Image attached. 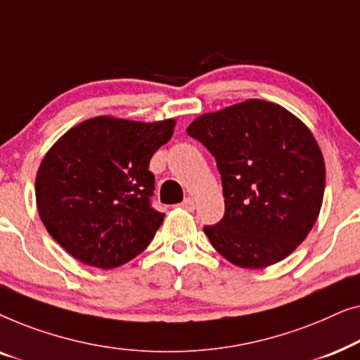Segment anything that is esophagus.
I'll use <instances>...</instances> for the list:
<instances>
[{"label":"esophagus","mask_w":360,"mask_h":360,"mask_svg":"<svg viewBox=\"0 0 360 360\" xmlns=\"http://www.w3.org/2000/svg\"><path fill=\"white\" fill-rule=\"evenodd\" d=\"M181 208L186 210V211H193L196 208V201L188 196V198H185L184 203H181Z\"/></svg>","instance_id":"obj_1"}]
</instances>
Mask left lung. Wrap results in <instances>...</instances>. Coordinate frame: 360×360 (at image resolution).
I'll use <instances>...</instances> for the list:
<instances>
[{"label":"left lung","mask_w":360,"mask_h":360,"mask_svg":"<svg viewBox=\"0 0 360 360\" xmlns=\"http://www.w3.org/2000/svg\"><path fill=\"white\" fill-rule=\"evenodd\" d=\"M216 159L226 211L205 226L231 264L264 269L307 239L323 205L326 167L313 132L277 103L245 100L186 127Z\"/></svg>","instance_id":"left-lung-1"}]
</instances>
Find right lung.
Instances as JSON below:
<instances>
[{"mask_svg": "<svg viewBox=\"0 0 360 360\" xmlns=\"http://www.w3.org/2000/svg\"><path fill=\"white\" fill-rule=\"evenodd\" d=\"M175 120L96 116L78 122L39 165L36 205L47 233L82 264L120 267L150 244L164 213L150 206L149 162Z\"/></svg>", "mask_w": 360, "mask_h": 360, "instance_id": "add662e5", "label": "right lung"}]
</instances>
